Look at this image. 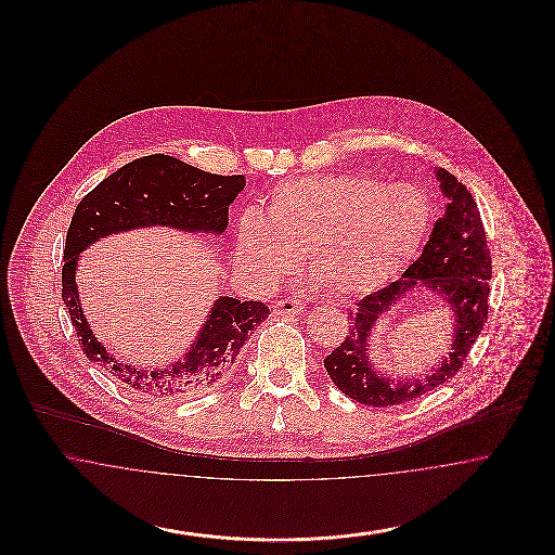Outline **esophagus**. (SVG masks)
<instances>
[{"label": "esophagus", "mask_w": 555, "mask_h": 555, "mask_svg": "<svg viewBox=\"0 0 555 555\" xmlns=\"http://www.w3.org/2000/svg\"><path fill=\"white\" fill-rule=\"evenodd\" d=\"M301 312H304V301H299V299L285 297V299H281V301L274 304V314H279V317H285V314H301Z\"/></svg>", "instance_id": "34e87169"}]
</instances>
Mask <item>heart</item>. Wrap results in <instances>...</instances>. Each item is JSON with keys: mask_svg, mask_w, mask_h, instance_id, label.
Here are the masks:
<instances>
[{"mask_svg": "<svg viewBox=\"0 0 555 555\" xmlns=\"http://www.w3.org/2000/svg\"><path fill=\"white\" fill-rule=\"evenodd\" d=\"M418 185L366 175H322L274 186L266 211H243L237 262L258 285H274L306 256L328 289L366 295L416 260L433 224Z\"/></svg>", "mask_w": 555, "mask_h": 555, "instance_id": "1", "label": "heart"}]
</instances>
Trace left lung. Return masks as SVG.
Instances as JSON below:
<instances>
[{
  "label": "left lung",
  "mask_w": 555,
  "mask_h": 555,
  "mask_svg": "<svg viewBox=\"0 0 555 555\" xmlns=\"http://www.w3.org/2000/svg\"><path fill=\"white\" fill-rule=\"evenodd\" d=\"M437 181L449 204L443 218L435 222L421 258L396 283L358 301L356 312L349 314L351 326L344 344L324 358L331 380L364 405H401L448 383L464 366L487 322L491 254L480 211L468 189L446 168H437ZM412 288L430 289L447 299L454 314V339L449 358L437 370H428L426 377L396 382L373 369L367 347L375 322Z\"/></svg>",
  "instance_id": "8db88e82"
}]
</instances>
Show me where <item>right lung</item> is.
I'll return each mask as SVG.
<instances>
[{
	"label": "right lung",
	"instance_id": "obj_1",
	"mask_svg": "<svg viewBox=\"0 0 555 555\" xmlns=\"http://www.w3.org/2000/svg\"><path fill=\"white\" fill-rule=\"evenodd\" d=\"M243 186V175H211L172 156L154 154L125 164L80 199L66 233L62 299L82 353L137 393L189 399L222 383L235 369L249 333L262 324L270 310L262 301L218 297L195 344L181 360L158 369L131 366L107 353L82 314L75 281L80 251L100 238L145 227L222 235L229 227V206Z\"/></svg>",
	"mask_w": 555,
	"mask_h": 555
}]
</instances>
